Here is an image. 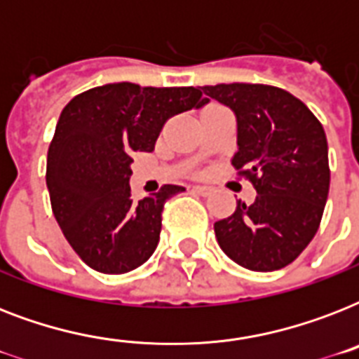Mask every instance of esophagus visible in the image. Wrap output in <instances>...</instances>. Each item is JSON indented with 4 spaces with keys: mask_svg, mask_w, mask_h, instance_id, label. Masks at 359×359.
I'll return each instance as SVG.
<instances>
[{
    "mask_svg": "<svg viewBox=\"0 0 359 359\" xmlns=\"http://www.w3.org/2000/svg\"><path fill=\"white\" fill-rule=\"evenodd\" d=\"M194 191H197L199 196H210L212 188H208V186H194Z\"/></svg>",
    "mask_w": 359,
    "mask_h": 359,
    "instance_id": "obj_1",
    "label": "esophagus"
}]
</instances>
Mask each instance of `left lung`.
Segmentation results:
<instances>
[{
    "label": "left lung",
    "mask_w": 359,
    "mask_h": 359,
    "mask_svg": "<svg viewBox=\"0 0 359 359\" xmlns=\"http://www.w3.org/2000/svg\"><path fill=\"white\" fill-rule=\"evenodd\" d=\"M236 117L233 165L253 182L255 201H236L214 224L219 248L255 272L287 266L306 250L323 219L330 190L328 141L306 104L279 87L218 83L203 87Z\"/></svg>",
    "instance_id": "8db88e82"
}]
</instances>
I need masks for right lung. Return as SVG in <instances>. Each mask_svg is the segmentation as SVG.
Instances as JSON below:
<instances>
[{
  "mask_svg": "<svg viewBox=\"0 0 359 359\" xmlns=\"http://www.w3.org/2000/svg\"><path fill=\"white\" fill-rule=\"evenodd\" d=\"M197 87H140L121 81L70 100L48 149L46 184L53 216L72 250L102 273H126L154 253L163 203L182 186L135 203L132 154L152 152L169 117L201 108Z\"/></svg>",
  "mask_w": 359,
  "mask_h": 359,
  "instance_id": "add662e5",
  "label": "right lung"
}]
</instances>
